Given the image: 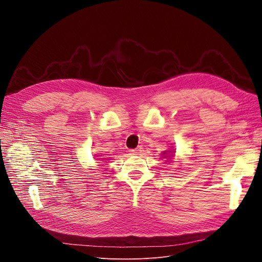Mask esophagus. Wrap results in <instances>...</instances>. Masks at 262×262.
<instances>
[{"label":"esophagus","mask_w":262,"mask_h":262,"mask_svg":"<svg viewBox=\"0 0 262 262\" xmlns=\"http://www.w3.org/2000/svg\"><path fill=\"white\" fill-rule=\"evenodd\" d=\"M143 147H141V146H139V147H137V148H134V149H130V154L131 155H141L142 153H143Z\"/></svg>","instance_id":"esophagus-1"}]
</instances>
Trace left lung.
Wrapping results in <instances>:
<instances>
[{
    "mask_svg": "<svg viewBox=\"0 0 262 262\" xmlns=\"http://www.w3.org/2000/svg\"><path fill=\"white\" fill-rule=\"evenodd\" d=\"M172 152H173V150H172ZM172 152H171V153H172ZM168 153H170V150H165V152H163L162 156H165V157H166V155H167Z\"/></svg>",
    "mask_w": 262,
    "mask_h": 262,
    "instance_id": "8db88e82",
    "label": "left lung"
}]
</instances>
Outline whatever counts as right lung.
I'll list each match as a JSON object with an SVG mask.
<instances>
[{
	"mask_svg": "<svg viewBox=\"0 0 262 262\" xmlns=\"http://www.w3.org/2000/svg\"><path fill=\"white\" fill-rule=\"evenodd\" d=\"M101 160H105V158H101ZM106 160H107V158H106Z\"/></svg>",
	"mask_w": 262,
	"mask_h": 262,
	"instance_id": "add662e5",
	"label": "right lung"
}]
</instances>
